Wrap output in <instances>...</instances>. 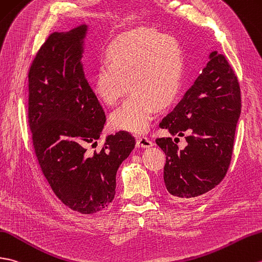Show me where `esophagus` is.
<instances>
[{"mask_svg":"<svg viewBox=\"0 0 262 262\" xmlns=\"http://www.w3.org/2000/svg\"><path fill=\"white\" fill-rule=\"evenodd\" d=\"M154 143L150 141L149 138L145 137V136H137L136 138V146L137 147H143V148H147L150 147V146H153Z\"/></svg>","mask_w":262,"mask_h":262,"instance_id":"esophagus-1","label":"esophagus"}]
</instances>
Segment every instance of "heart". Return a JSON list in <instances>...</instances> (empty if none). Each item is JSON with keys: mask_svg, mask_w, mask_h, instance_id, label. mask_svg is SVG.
Masks as SVG:
<instances>
[{"mask_svg": "<svg viewBox=\"0 0 262 262\" xmlns=\"http://www.w3.org/2000/svg\"><path fill=\"white\" fill-rule=\"evenodd\" d=\"M107 66L93 79L95 96L107 106L117 105L127 90L132 94L113 113L115 129L135 134L149 128L157 108L174 101L184 70L183 51L174 36L138 28L116 36L105 51Z\"/></svg>", "mask_w": 262, "mask_h": 262, "instance_id": "1", "label": "heart"}]
</instances>
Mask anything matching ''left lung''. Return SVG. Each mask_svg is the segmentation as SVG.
I'll return each instance as SVG.
<instances>
[{
  "label": "left lung",
  "mask_w": 262,
  "mask_h": 262,
  "mask_svg": "<svg viewBox=\"0 0 262 262\" xmlns=\"http://www.w3.org/2000/svg\"><path fill=\"white\" fill-rule=\"evenodd\" d=\"M193 86L160 123L172 136L156 138L166 155L164 183L175 200L195 198L214 188L226 176L232 157L235 127L241 113L238 78L223 54L210 53Z\"/></svg>",
  "instance_id": "1"
}]
</instances>
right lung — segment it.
Listing matches in <instances>:
<instances>
[{
    "mask_svg": "<svg viewBox=\"0 0 262 262\" xmlns=\"http://www.w3.org/2000/svg\"><path fill=\"white\" fill-rule=\"evenodd\" d=\"M88 27L49 35L29 70V126L42 173L61 202L82 214L112 203L118 167L135 147L127 132L97 145L105 112L84 77L81 63Z\"/></svg>",
    "mask_w": 262,
    "mask_h": 262,
    "instance_id": "add662e5",
    "label": "right lung"
}]
</instances>
